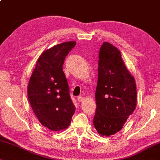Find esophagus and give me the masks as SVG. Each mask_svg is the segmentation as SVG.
Returning <instances> with one entry per match:
<instances>
[{"mask_svg":"<svg viewBox=\"0 0 160 160\" xmlns=\"http://www.w3.org/2000/svg\"><path fill=\"white\" fill-rule=\"evenodd\" d=\"M77 99L79 102H83V97H82V96H78V97H77Z\"/></svg>","mask_w":160,"mask_h":160,"instance_id":"1","label":"esophagus"}]
</instances>
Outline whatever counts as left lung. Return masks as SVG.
<instances>
[{
  "label": "left lung",
  "mask_w": 160,
  "mask_h": 160,
  "mask_svg": "<svg viewBox=\"0 0 160 160\" xmlns=\"http://www.w3.org/2000/svg\"><path fill=\"white\" fill-rule=\"evenodd\" d=\"M94 125L102 136L116 134L124 126L137 106V87L121 52L104 42L99 53Z\"/></svg>",
  "instance_id": "1"
}]
</instances>
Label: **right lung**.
<instances>
[{"label": "right lung", "mask_w": 160, "mask_h": 160, "mask_svg": "<svg viewBox=\"0 0 160 160\" xmlns=\"http://www.w3.org/2000/svg\"><path fill=\"white\" fill-rule=\"evenodd\" d=\"M75 45L76 41H68L44 51L28 82L32 109L41 124L51 131L67 128L75 112L62 68L66 56Z\"/></svg>", "instance_id": "1"}]
</instances>
